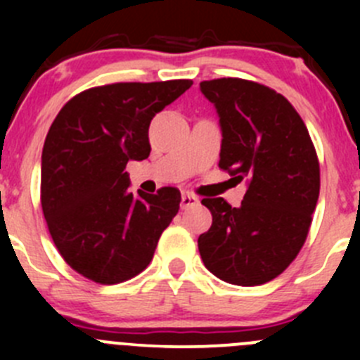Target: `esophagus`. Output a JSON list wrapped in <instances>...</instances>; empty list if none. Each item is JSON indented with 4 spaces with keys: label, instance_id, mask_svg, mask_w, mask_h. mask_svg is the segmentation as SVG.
<instances>
[{
    "label": "esophagus",
    "instance_id": "obj_1",
    "mask_svg": "<svg viewBox=\"0 0 360 360\" xmlns=\"http://www.w3.org/2000/svg\"><path fill=\"white\" fill-rule=\"evenodd\" d=\"M198 203V198L191 193H183L181 195V207L183 209H188V207H193Z\"/></svg>",
    "mask_w": 360,
    "mask_h": 360
}]
</instances>
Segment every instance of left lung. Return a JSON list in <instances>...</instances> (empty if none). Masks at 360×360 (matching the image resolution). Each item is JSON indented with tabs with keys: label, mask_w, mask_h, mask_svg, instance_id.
Listing matches in <instances>:
<instances>
[{
	"label": "left lung",
	"mask_w": 360,
	"mask_h": 360,
	"mask_svg": "<svg viewBox=\"0 0 360 360\" xmlns=\"http://www.w3.org/2000/svg\"><path fill=\"white\" fill-rule=\"evenodd\" d=\"M219 115V167L248 181L240 207L203 198L212 226L198 237L203 264L221 281L259 285L297 256L321 190V167L307 125L284 96L242 78L200 83Z\"/></svg>",
	"instance_id": "left-lung-1"
}]
</instances>
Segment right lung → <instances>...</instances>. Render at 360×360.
I'll list each match as a JSON object with an SVG mask.
<instances>
[{
    "instance_id": "1",
    "label": "right lung",
    "mask_w": 360,
    "mask_h": 360,
    "mask_svg": "<svg viewBox=\"0 0 360 360\" xmlns=\"http://www.w3.org/2000/svg\"><path fill=\"white\" fill-rule=\"evenodd\" d=\"M191 79L83 90L53 120L41 155V209L64 261L89 281L139 275L179 210L177 188L130 193L129 160L150 157V123Z\"/></svg>"
}]
</instances>
